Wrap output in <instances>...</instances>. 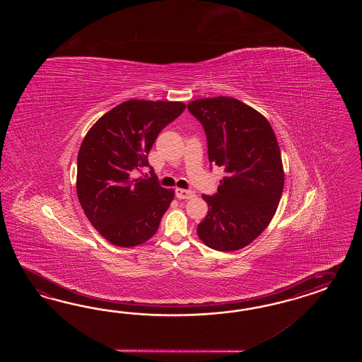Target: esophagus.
<instances>
[{"label":"esophagus","mask_w":362,"mask_h":362,"mask_svg":"<svg viewBox=\"0 0 362 362\" xmlns=\"http://www.w3.org/2000/svg\"><path fill=\"white\" fill-rule=\"evenodd\" d=\"M175 195L177 199H192L195 197V192L191 189H183V188H176Z\"/></svg>","instance_id":"obj_1"}]
</instances>
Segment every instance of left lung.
I'll return each instance as SVG.
<instances>
[{"instance_id": "left-lung-1", "label": "left lung", "mask_w": 362, "mask_h": 362, "mask_svg": "<svg viewBox=\"0 0 362 362\" xmlns=\"http://www.w3.org/2000/svg\"><path fill=\"white\" fill-rule=\"evenodd\" d=\"M188 111L202 123L211 165L224 168L197 235L209 248L232 252L251 244L274 218L283 194L280 148L269 122L240 100L197 99Z\"/></svg>"}]
</instances>
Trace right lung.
I'll return each mask as SVG.
<instances>
[{
  "label": "right lung",
  "instance_id": "right-lung-1",
  "mask_svg": "<svg viewBox=\"0 0 362 362\" xmlns=\"http://www.w3.org/2000/svg\"><path fill=\"white\" fill-rule=\"evenodd\" d=\"M182 102L132 99L110 110L88 130L77 159V194L90 223L119 247L142 244L159 228L174 191L153 176L148 153L159 132L176 119ZM151 167L150 178L129 174Z\"/></svg>",
  "mask_w": 362,
  "mask_h": 362
}]
</instances>
